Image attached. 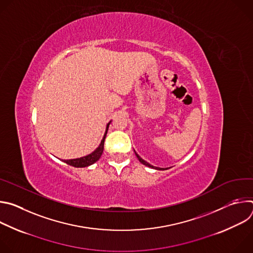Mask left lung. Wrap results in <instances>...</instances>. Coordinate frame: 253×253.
Masks as SVG:
<instances>
[{
	"mask_svg": "<svg viewBox=\"0 0 253 253\" xmlns=\"http://www.w3.org/2000/svg\"><path fill=\"white\" fill-rule=\"evenodd\" d=\"M135 154H136V156H137V158H138V160L142 163V164H144V165H146V166H148V167H151V168H154V169H157V170H166V169H163V168H159V167H154V166H152L151 164H149V163H147L145 160H143L136 152H135Z\"/></svg>",
	"mask_w": 253,
	"mask_h": 253,
	"instance_id": "1",
	"label": "left lung"
}]
</instances>
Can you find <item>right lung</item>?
Instances as JSON below:
<instances>
[{
  "instance_id": "1",
  "label": "right lung",
  "mask_w": 253,
  "mask_h": 253,
  "mask_svg": "<svg viewBox=\"0 0 253 253\" xmlns=\"http://www.w3.org/2000/svg\"><path fill=\"white\" fill-rule=\"evenodd\" d=\"M110 123H111V121L107 124L104 137H103V139L100 143V145L98 146V148L96 150H94L91 154H89L87 156H84V157H81V158H76V159L64 160V162L71 165V166H74V167H87V166H90V165L94 164L96 161H98L100 159L102 153H103V150H104V141H105L107 131H108V128H109Z\"/></svg>"
}]
</instances>
